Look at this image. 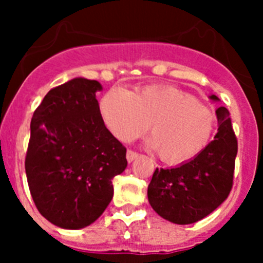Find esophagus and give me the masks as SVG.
<instances>
[{
	"mask_svg": "<svg viewBox=\"0 0 263 263\" xmlns=\"http://www.w3.org/2000/svg\"><path fill=\"white\" fill-rule=\"evenodd\" d=\"M137 156H139V154H137L136 151H134V150H127L126 158H127V161H128V163H131V161H134L135 159L137 158Z\"/></svg>",
	"mask_w": 263,
	"mask_h": 263,
	"instance_id": "1",
	"label": "esophagus"
}]
</instances>
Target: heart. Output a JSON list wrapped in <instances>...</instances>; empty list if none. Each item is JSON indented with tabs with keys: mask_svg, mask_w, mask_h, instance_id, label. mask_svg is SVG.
Wrapping results in <instances>:
<instances>
[{
	"mask_svg": "<svg viewBox=\"0 0 263 263\" xmlns=\"http://www.w3.org/2000/svg\"><path fill=\"white\" fill-rule=\"evenodd\" d=\"M99 109L105 126L121 141H132L150 124L148 144L161 160L173 165L200 155L216 128L211 108L171 85H151L132 92L113 87L102 98Z\"/></svg>",
	"mask_w": 263,
	"mask_h": 263,
	"instance_id": "obj_1",
	"label": "heart"
}]
</instances>
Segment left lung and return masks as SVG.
<instances>
[{"instance_id": "8db88e82", "label": "left lung", "mask_w": 263, "mask_h": 263, "mask_svg": "<svg viewBox=\"0 0 263 263\" xmlns=\"http://www.w3.org/2000/svg\"><path fill=\"white\" fill-rule=\"evenodd\" d=\"M210 99L219 100L216 95ZM217 134L208 147L177 168L158 169L147 187L151 208L174 224H192L211 214L229 196L238 141L229 110L216 109Z\"/></svg>"}]
</instances>
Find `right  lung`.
<instances>
[{
  "label": "right lung",
  "mask_w": 263,
  "mask_h": 263,
  "mask_svg": "<svg viewBox=\"0 0 263 263\" xmlns=\"http://www.w3.org/2000/svg\"><path fill=\"white\" fill-rule=\"evenodd\" d=\"M95 80L76 78L53 87L34 112L25 158L29 190L52 224L81 229L113 197L112 179L127 166L126 147L105 127Z\"/></svg>",
  "instance_id": "right-lung-1"
}]
</instances>
